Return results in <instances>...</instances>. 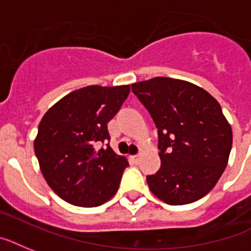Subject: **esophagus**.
<instances>
[{"label":"esophagus","mask_w":251,"mask_h":251,"mask_svg":"<svg viewBox=\"0 0 251 251\" xmlns=\"http://www.w3.org/2000/svg\"><path fill=\"white\" fill-rule=\"evenodd\" d=\"M131 160L134 161V162H139V160H140V154H135V156H131Z\"/></svg>","instance_id":"obj_1"}]
</instances>
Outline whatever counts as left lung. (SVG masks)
Masks as SVG:
<instances>
[{
	"mask_svg": "<svg viewBox=\"0 0 251 251\" xmlns=\"http://www.w3.org/2000/svg\"><path fill=\"white\" fill-rule=\"evenodd\" d=\"M158 132L161 168L147 175L151 192L169 205L202 199L227 166L232 130L206 90L182 79L154 77L131 85Z\"/></svg>",
	"mask_w": 251,
	"mask_h": 251,
	"instance_id": "left-lung-1",
	"label": "left lung"
}]
</instances>
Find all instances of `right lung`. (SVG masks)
I'll return each mask as SVG.
<instances>
[{"label": "right lung", "mask_w": 251, "mask_h": 251, "mask_svg": "<svg viewBox=\"0 0 251 251\" xmlns=\"http://www.w3.org/2000/svg\"><path fill=\"white\" fill-rule=\"evenodd\" d=\"M129 85L82 87L60 99L41 120L34 153L50 188L75 206L95 207L115 196L129 162L98 146L111 139L107 124L120 111Z\"/></svg>", "instance_id": "1"}]
</instances>
